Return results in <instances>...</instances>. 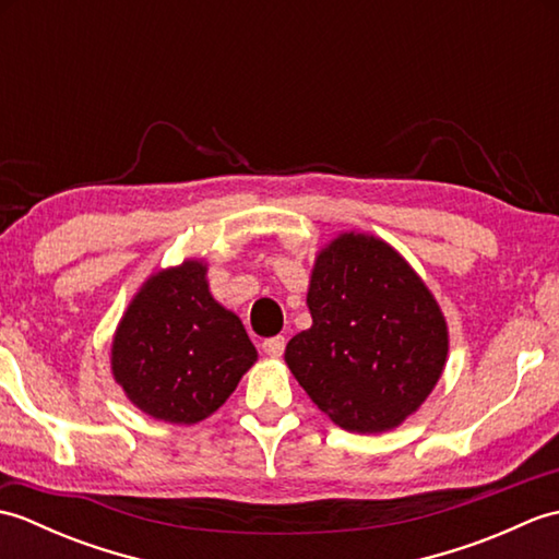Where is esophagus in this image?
I'll list each match as a JSON object with an SVG mask.
<instances>
[{"label": "esophagus", "mask_w": 559, "mask_h": 559, "mask_svg": "<svg viewBox=\"0 0 559 559\" xmlns=\"http://www.w3.org/2000/svg\"><path fill=\"white\" fill-rule=\"evenodd\" d=\"M261 350H264L269 358H281L283 350H286V338L283 336H271L261 343Z\"/></svg>", "instance_id": "esophagus-1"}]
</instances>
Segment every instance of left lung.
I'll use <instances>...</instances> for the list:
<instances>
[{"label": "left lung", "instance_id": "obj_1", "mask_svg": "<svg viewBox=\"0 0 559 559\" xmlns=\"http://www.w3.org/2000/svg\"><path fill=\"white\" fill-rule=\"evenodd\" d=\"M307 305L312 326L286 362L343 430L384 432L420 406L444 370V317L386 242L346 233L317 257Z\"/></svg>", "mask_w": 559, "mask_h": 559}]
</instances>
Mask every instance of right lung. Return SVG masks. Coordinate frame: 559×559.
<instances>
[{
    "mask_svg": "<svg viewBox=\"0 0 559 559\" xmlns=\"http://www.w3.org/2000/svg\"><path fill=\"white\" fill-rule=\"evenodd\" d=\"M240 319L211 298L206 266L185 261L146 281L112 341V374L151 418H209L254 365Z\"/></svg>",
    "mask_w": 559,
    "mask_h": 559,
    "instance_id": "add662e5",
    "label": "right lung"
}]
</instances>
